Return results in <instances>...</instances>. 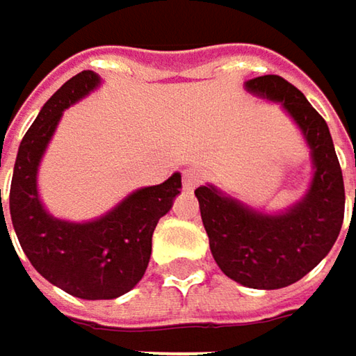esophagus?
Here are the masks:
<instances>
[{
	"label": "esophagus",
	"mask_w": 356,
	"mask_h": 356,
	"mask_svg": "<svg viewBox=\"0 0 356 356\" xmlns=\"http://www.w3.org/2000/svg\"><path fill=\"white\" fill-rule=\"evenodd\" d=\"M200 183H202V173L197 169H187L183 173V189L185 191H193Z\"/></svg>",
	"instance_id": "34e87169"
}]
</instances>
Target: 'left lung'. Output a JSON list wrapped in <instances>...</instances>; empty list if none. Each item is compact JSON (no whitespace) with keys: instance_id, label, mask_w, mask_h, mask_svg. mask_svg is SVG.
I'll return each mask as SVG.
<instances>
[{"instance_id":"8db88e82","label":"left lung","mask_w":356,"mask_h":356,"mask_svg":"<svg viewBox=\"0 0 356 356\" xmlns=\"http://www.w3.org/2000/svg\"><path fill=\"white\" fill-rule=\"evenodd\" d=\"M245 88L280 103L299 125L312 150V185L278 214L249 208L214 185L197 187L195 197L218 268L243 286L272 291L301 280L330 253L344 220V181L327 123L299 88L280 76L253 78Z\"/></svg>"}]
</instances>
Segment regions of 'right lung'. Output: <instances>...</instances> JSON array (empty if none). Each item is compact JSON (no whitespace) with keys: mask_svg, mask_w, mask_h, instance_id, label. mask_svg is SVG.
<instances>
[{"mask_svg":"<svg viewBox=\"0 0 356 356\" xmlns=\"http://www.w3.org/2000/svg\"><path fill=\"white\" fill-rule=\"evenodd\" d=\"M99 84L95 72H80L42 105L20 142L10 187L12 225L36 272L61 291L88 301L117 299L142 280L156 222L171 210L181 189V175L173 173L161 185L136 189L107 214L88 222L59 220L44 210L36 189L40 159L63 111ZM0 210V233L1 229L8 233L1 191Z\"/></svg>","mask_w":356,"mask_h":356,"instance_id":"right-lung-1","label":"right lung"}]
</instances>
